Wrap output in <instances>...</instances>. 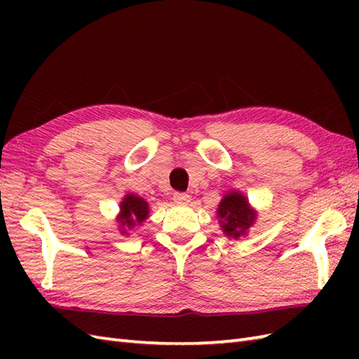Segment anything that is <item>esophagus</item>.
Masks as SVG:
<instances>
[{"mask_svg": "<svg viewBox=\"0 0 359 359\" xmlns=\"http://www.w3.org/2000/svg\"><path fill=\"white\" fill-rule=\"evenodd\" d=\"M172 199L175 203H188L189 202V196L187 193H174Z\"/></svg>", "mask_w": 359, "mask_h": 359, "instance_id": "esophagus-1", "label": "esophagus"}]
</instances>
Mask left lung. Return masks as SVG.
<instances>
[{
    "instance_id": "8db88e82",
    "label": "left lung",
    "mask_w": 359,
    "mask_h": 359,
    "mask_svg": "<svg viewBox=\"0 0 359 359\" xmlns=\"http://www.w3.org/2000/svg\"><path fill=\"white\" fill-rule=\"evenodd\" d=\"M217 215L220 217V224L226 236L238 239L241 234H245L248 228L253 225L255 216L248 210V202L245 196L236 191L228 193L219 205Z\"/></svg>"
}]
</instances>
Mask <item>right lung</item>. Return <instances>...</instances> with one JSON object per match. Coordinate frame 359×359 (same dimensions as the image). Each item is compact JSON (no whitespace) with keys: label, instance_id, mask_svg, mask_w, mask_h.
Masks as SVG:
<instances>
[{"label":"right lung","instance_id":"add662e5","mask_svg":"<svg viewBox=\"0 0 359 359\" xmlns=\"http://www.w3.org/2000/svg\"><path fill=\"white\" fill-rule=\"evenodd\" d=\"M121 215H120V224L121 226L133 228L135 225L142 224L144 219L148 217V203L144 202L142 197H137L134 194H128L123 202L120 205Z\"/></svg>","mask_w":359,"mask_h":359}]
</instances>
